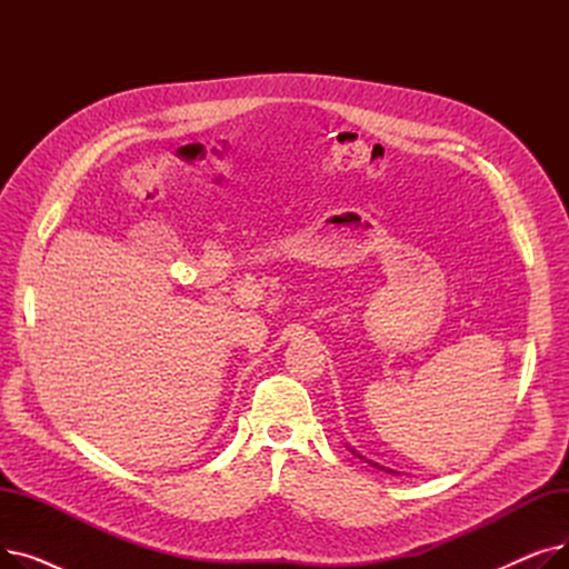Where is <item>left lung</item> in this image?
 Segmentation results:
<instances>
[{"mask_svg": "<svg viewBox=\"0 0 569 569\" xmlns=\"http://www.w3.org/2000/svg\"><path fill=\"white\" fill-rule=\"evenodd\" d=\"M348 450H350V452H352V455H355V457H360V459H362V461H367V463H371V466H373V468H378V470H385V472H392V475H395V470H390V468H385V466H380V463H376V461H371V459H367V457H362V455H360V452H357V450H355V447H350V445H348Z\"/></svg>", "mask_w": 569, "mask_h": 569, "instance_id": "obj_1", "label": "left lung"}]
</instances>
